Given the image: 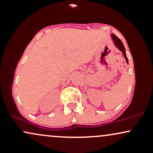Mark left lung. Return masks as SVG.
<instances>
[{
  "label": "left lung",
  "mask_w": 153,
  "mask_h": 153,
  "mask_svg": "<svg viewBox=\"0 0 153 153\" xmlns=\"http://www.w3.org/2000/svg\"><path fill=\"white\" fill-rule=\"evenodd\" d=\"M111 36H112V38H113L114 42L116 46L118 47V48L119 49V50L122 51V53H123V55H124V57H125L126 61H127V62L128 63V59H127V55H126V52H125V48H124V45H123L122 41H121V40L119 39L117 37V36H116V35L112 34Z\"/></svg>",
  "instance_id": "1"
}]
</instances>
